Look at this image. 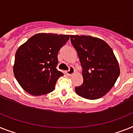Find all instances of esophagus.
<instances>
[{
	"mask_svg": "<svg viewBox=\"0 0 133 133\" xmlns=\"http://www.w3.org/2000/svg\"><path fill=\"white\" fill-rule=\"evenodd\" d=\"M74 73H75V69L73 66H70L69 70L66 71V74L67 75H69V76L72 75Z\"/></svg>",
	"mask_w": 133,
	"mask_h": 133,
	"instance_id": "1",
	"label": "esophagus"
}]
</instances>
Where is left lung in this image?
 Here are the masks:
<instances>
[{"label": "left lung", "mask_w": 133, "mask_h": 133, "mask_svg": "<svg viewBox=\"0 0 133 133\" xmlns=\"http://www.w3.org/2000/svg\"><path fill=\"white\" fill-rule=\"evenodd\" d=\"M82 67L84 82L75 87L79 96L90 100L99 98L112 88L119 75V64L112 49L103 40L71 35Z\"/></svg>", "instance_id": "left-lung-1"}]
</instances>
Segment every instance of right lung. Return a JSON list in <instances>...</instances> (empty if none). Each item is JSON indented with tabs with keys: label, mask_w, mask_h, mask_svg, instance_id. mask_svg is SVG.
Instances as JSON below:
<instances>
[{
	"label": "right lung",
	"mask_w": 133,
	"mask_h": 133,
	"mask_svg": "<svg viewBox=\"0 0 133 133\" xmlns=\"http://www.w3.org/2000/svg\"><path fill=\"white\" fill-rule=\"evenodd\" d=\"M70 35L39 33L30 37L17 49L14 73L21 87L33 96H41L55 89L63 75L56 69L58 54Z\"/></svg>",
	"instance_id": "right-lung-1"
}]
</instances>
